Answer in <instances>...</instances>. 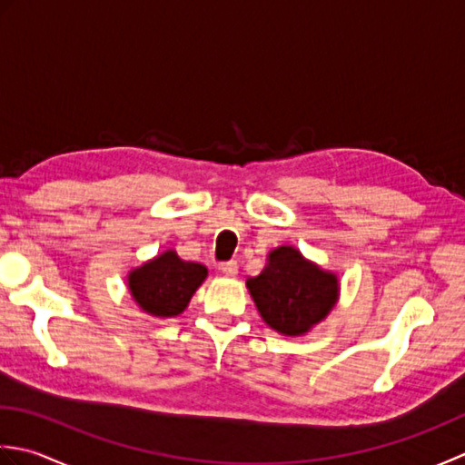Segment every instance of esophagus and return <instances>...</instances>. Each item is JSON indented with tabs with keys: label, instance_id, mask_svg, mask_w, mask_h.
<instances>
[{
	"label": "esophagus",
	"instance_id": "obj_1",
	"mask_svg": "<svg viewBox=\"0 0 465 465\" xmlns=\"http://www.w3.org/2000/svg\"><path fill=\"white\" fill-rule=\"evenodd\" d=\"M219 271L224 274V277H236V272H239V264H236L234 261H229V262H223Z\"/></svg>",
	"mask_w": 465,
	"mask_h": 465
}]
</instances>
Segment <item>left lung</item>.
Here are the masks:
<instances>
[{
	"mask_svg": "<svg viewBox=\"0 0 465 465\" xmlns=\"http://www.w3.org/2000/svg\"><path fill=\"white\" fill-rule=\"evenodd\" d=\"M264 323L285 337H299L319 325L339 301V277L281 244L267 254L259 277L246 281Z\"/></svg>",
	"mask_w": 465,
	"mask_h": 465,
	"instance_id": "1",
	"label": "left lung"
}]
</instances>
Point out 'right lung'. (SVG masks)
<instances>
[{"label": "right lung", "mask_w": 465, "mask_h": 465, "mask_svg": "<svg viewBox=\"0 0 465 465\" xmlns=\"http://www.w3.org/2000/svg\"><path fill=\"white\" fill-rule=\"evenodd\" d=\"M208 277L201 262L183 261L176 251L168 249L154 259L128 271V291L140 311L150 317L173 319L183 315L196 289Z\"/></svg>", "instance_id": "obj_1"}]
</instances>
